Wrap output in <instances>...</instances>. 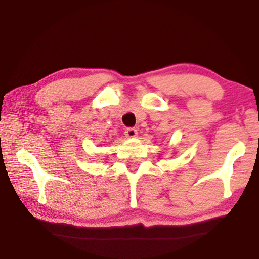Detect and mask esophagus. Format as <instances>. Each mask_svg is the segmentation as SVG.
<instances>
[{
  "label": "esophagus",
  "instance_id": "obj_1",
  "mask_svg": "<svg viewBox=\"0 0 259 259\" xmlns=\"http://www.w3.org/2000/svg\"><path fill=\"white\" fill-rule=\"evenodd\" d=\"M124 135H125L126 138H135V137H137L138 133L135 128H128L124 131Z\"/></svg>",
  "mask_w": 259,
  "mask_h": 259
}]
</instances>
